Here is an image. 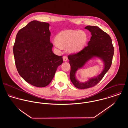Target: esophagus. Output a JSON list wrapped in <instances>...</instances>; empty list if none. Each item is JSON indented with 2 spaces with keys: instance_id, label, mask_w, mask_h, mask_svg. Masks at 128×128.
Wrapping results in <instances>:
<instances>
[{
  "instance_id": "esophagus-1",
  "label": "esophagus",
  "mask_w": 128,
  "mask_h": 128,
  "mask_svg": "<svg viewBox=\"0 0 128 128\" xmlns=\"http://www.w3.org/2000/svg\"><path fill=\"white\" fill-rule=\"evenodd\" d=\"M68 59V56H64L63 57V60H64V62L67 61Z\"/></svg>"
}]
</instances>
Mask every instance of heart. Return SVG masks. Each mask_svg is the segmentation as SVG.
I'll use <instances>...</instances> for the list:
<instances>
[{"label":"heart","mask_w":128,"mask_h":128,"mask_svg":"<svg viewBox=\"0 0 128 128\" xmlns=\"http://www.w3.org/2000/svg\"><path fill=\"white\" fill-rule=\"evenodd\" d=\"M87 39V35L83 31L66 30L56 35L53 43L56 48H66L68 52L74 53L81 50L86 43Z\"/></svg>","instance_id":"1"}]
</instances>
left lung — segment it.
Segmentation results:
<instances>
[{
	"mask_svg": "<svg viewBox=\"0 0 128 128\" xmlns=\"http://www.w3.org/2000/svg\"><path fill=\"white\" fill-rule=\"evenodd\" d=\"M91 32L92 36L88 45L77 53L68 56L70 65V79L74 86L78 89H87L96 86L110 70L114 55V47L110 36L99 27L88 26L85 28ZM101 58L104 62V69L96 78L82 83L75 77L76 70L82 68L93 57Z\"/></svg>",
	"mask_w": 128,
	"mask_h": 128,
	"instance_id": "left-lung-1",
	"label": "left lung"
}]
</instances>
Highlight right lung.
I'll use <instances>...</instances> for the list:
<instances>
[{
    "label": "right lung",
    "instance_id": "obj_1",
    "mask_svg": "<svg viewBox=\"0 0 128 128\" xmlns=\"http://www.w3.org/2000/svg\"><path fill=\"white\" fill-rule=\"evenodd\" d=\"M49 24L32 20L17 34L13 53L20 75L37 87L48 85L58 67L63 62L62 56L55 55L50 42Z\"/></svg>",
    "mask_w": 128,
    "mask_h": 128
}]
</instances>
